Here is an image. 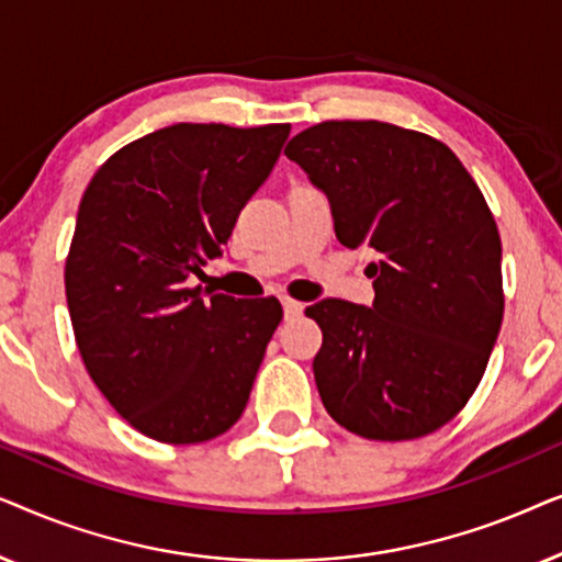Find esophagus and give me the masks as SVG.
Instances as JSON below:
<instances>
[{"mask_svg":"<svg viewBox=\"0 0 562 562\" xmlns=\"http://www.w3.org/2000/svg\"><path fill=\"white\" fill-rule=\"evenodd\" d=\"M281 304H283V314H286V317H299V314L304 312V304L294 302V299H281Z\"/></svg>","mask_w":562,"mask_h":562,"instance_id":"esophagus-1","label":"esophagus"}]
</instances>
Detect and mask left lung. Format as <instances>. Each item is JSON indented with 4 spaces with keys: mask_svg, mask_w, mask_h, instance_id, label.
Masks as SVG:
<instances>
[{
    "mask_svg": "<svg viewBox=\"0 0 562 562\" xmlns=\"http://www.w3.org/2000/svg\"><path fill=\"white\" fill-rule=\"evenodd\" d=\"M327 196L345 248H371V306L322 299V404L368 440H414L456 417L504 317L502 237L481 189L435 137L375 120L322 122L286 145Z\"/></svg>",
    "mask_w": 562,
    "mask_h": 562,
    "instance_id": "left-lung-1",
    "label": "left lung"
}]
</instances>
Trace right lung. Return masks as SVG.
<instances>
[{"label":"right lung","instance_id":"right-lung-1","mask_svg":"<svg viewBox=\"0 0 562 562\" xmlns=\"http://www.w3.org/2000/svg\"><path fill=\"white\" fill-rule=\"evenodd\" d=\"M289 133L179 122L114 153L83 191L66 258L76 345L106 402L153 440L206 442L248 404L281 304L206 300L189 283L222 256Z\"/></svg>","mask_w":562,"mask_h":562}]
</instances>
